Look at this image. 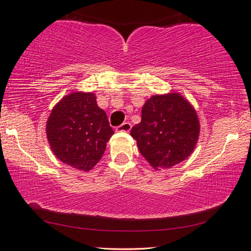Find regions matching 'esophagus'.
<instances>
[{
	"label": "esophagus",
	"instance_id": "1",
	"mask_svg": "<svg viewBox=\"0 0 251 251\" xmlns=\"http://www.w3.org/2000/svg\"><path fill=\"white\" fill-rule=\"evenodd\" d=\"M130 128H132V124L128 122H125L123 123L122 125H119L117 128H116V130H117V132H129Z\"/></svg>",
	"mask_w": 251,
	"mask_h": 251
}]
</instances>
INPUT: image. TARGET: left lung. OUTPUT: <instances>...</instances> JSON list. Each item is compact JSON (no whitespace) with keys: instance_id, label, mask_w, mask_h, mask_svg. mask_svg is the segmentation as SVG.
<instances>
[{"instance_id":"left-lung-1","label":"left lung","mask_w":251,"mask_h":251,"mask_svg":"<svg viewBox=\"0 0 251 251\" xmlns=\"http://www.w3.org/2000/svg\"><path fill=\"white\" fill-rule=\"evenodd\" d=\"M199 121L192 105L178 93L153 95L142 108L140 124L130 135L154 169L171 168L186 159L199 137Z\"/></svg>"}]
</instances>
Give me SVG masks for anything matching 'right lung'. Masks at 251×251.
<instances>
[{
    "mask_svg": "<svg viewBox=\"0 0 251 251\" xmlns=\"http://www.w3.org/2000/svg\"><path fill=\"white\" fill-rule=\"evenodd\" d=\"M112 134L107 115L98 107L93 93L66 95L53 108L47 124L54 156L84 172L101 159Z\"/></svg>",
    "mask_w": 251,
    "mask_h": 251,
    "instance_id": "obj_1",
    "label": "right lung"
}]
</instances>
